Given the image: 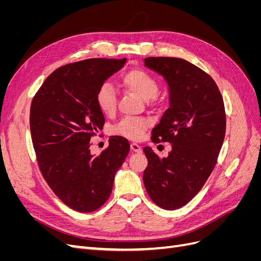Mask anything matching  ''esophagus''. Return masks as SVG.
Wrapping results in <instances>:
<instances>
[{
  "label": "esophagus",
  "mask_w": 261,
  "mask_h": 261,
  "mask_svg": "<svg viewBox=\"0 0 261 261\" xmlns=\"http://www.w3.org/2000/svg\"><path fill=\"white\" fill-rule=\"evenodd\" d=\"M130 149H132V151H134V152H141V147L136 143L130 144Z\"/></svg>",
  "instance_id": "obj_1"
}]
</instances>
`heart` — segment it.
I'll list each match as a JSON object with an SVG mask.
<instances>
[{
	"label": "heart",
	"mask_w": 261,
	"mask_h": 261,
	"mask_svg": "<svg viewBox=\"0 0 261 261\" xmlns=\"http://www.w3.org/2000/svg\"><path fill=\"white\" fill-rule=\"evenodd\" d=\"M121 84L126 90L148 100L150 103H156L160 101L159 82L156 78L141 68L128 70L121 77ZM97 106L102 113L111 115L115 112L117 107V94L112 85L102 84L96 94ZM149 121L145 117H126L118 123L114 133L132 140H138L144 136L148 128Z\"/></svg>",
	"instance_id": "1"
}]
</instances>
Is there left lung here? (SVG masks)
Here are the masks:
<instances>
[{"label":"left lung","instance_id":"left-lung-1","mask_svg":"<svg viewBox=\"0 0 261 261\" xmlns=\"http://www.w3.org/2000/svg\"><path fill=\"white\" fill-rule=\"evenodd\" d=\"M145 65L164 76L170 108L152 129V143H170L172 151L159 159L145 147L146 191L156 206H185L215 169L225 136V109L216 82L206 72L178 58H146Z\"/></svg>","mask_w":261,"mask_h":261}]
</instances>
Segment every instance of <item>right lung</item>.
Segmentation results:
<instances>
[{"label":"right lung","mask_w":261,"mask_h":261,"mask_svg":"<svg viewBox=\"0 0 261 261\" xmlns=\"http://www.w3.org/2000/svg\"><path fill=\"white\" fill-rule=\"evenodd\" d=\"M126 59H88L61 66L36 92L30 133L38 167L53 193L70 209L92 212L112 192L114 175L129 152L128 140L110 137L99 155L91 138L105 125L96 94Z\"/></svg>","instance_id":"1"}]
</instances>
